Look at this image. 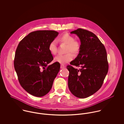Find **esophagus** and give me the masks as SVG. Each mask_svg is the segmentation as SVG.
I'll return each mask as SVG.
<instances>
[{
	"instance_id": "34e87169",
	"label": "esophagus",
	"mask_w": 124,
	"mask_h": 124,
	"mask_svg": "<svg viewBox=\"0 0 124 124\" xmlns=\"http://www.w3.org/2000/svg\"><path fill=\"white\" fill-rule=\"evenodd\" d=\"M65 68V66L64 65H63V64L61 65V69H63V68Z\"/></svg>"
}]
</instances>
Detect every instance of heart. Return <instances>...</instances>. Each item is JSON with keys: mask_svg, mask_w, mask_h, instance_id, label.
<instances>
[{"mask_svg": "<svg viewBox=\"0 0 124 124\" xmlns=\"http://www.w3.org/2000/svg\"><path fill=\"white\" fill-rule=\"evenodd\" d=\"M58 41L67 45L66 52L68 53L64 55H58L54 59V62L61 63L64 64L72 60L73 58L71 53L74 55L78 54L81 50V44L77 40H75L74 37L69 34L66 33L60 37ZM57 44L55 40L52 41L49 45V50L52 54L55 55L57 53Z\"/></svg>", "mask_w": 124, "mask_h": 124, "instance_id": "b5f03b06", "label": "heart"}]
</instances>
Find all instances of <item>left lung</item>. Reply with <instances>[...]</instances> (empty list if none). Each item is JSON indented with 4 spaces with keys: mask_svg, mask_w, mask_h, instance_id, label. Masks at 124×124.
<instances>
[{
    "mask_svg": "<svg viewBox=\"0 0 124 124\" xmlns=\"http://www.w3.org/2000/svg\"><path fill=\"white\" fill-rule=\"evenodd\" d=\"M71 33L79 38L81 50L70 64L81 69L67 66L69 71L68 87L75 96L85 98L95 93L103 84L108 71L106 50L98 37L91 31L78 29Z\"/></svg>",
    "mask_w": 124,
    "mask_h": 124,
    "instance_id": "obj_1",
    "label": "left lung"
}]
</instances>
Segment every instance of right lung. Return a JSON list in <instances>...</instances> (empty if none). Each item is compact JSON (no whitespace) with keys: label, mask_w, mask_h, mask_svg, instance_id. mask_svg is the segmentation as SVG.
Segmentation results:
<instances>
[{"label":"right lung","mask_w":124,"mask_h":124,"mask_svg":"<svg viewBox=\"0 0 124 124\" xmlns=\"http://www.w3.org/2000/svg\"><path fill=\"white\" fill-rule=\"evenodd\" d=\"M58 34L54 31H37L29 33L18 45L15 70L21 86L33 96L42 97L47 94L60 71L59 63L48 65L53 59L49 45Z\"/></svg>","instance_id":"1"}]
</instances>
